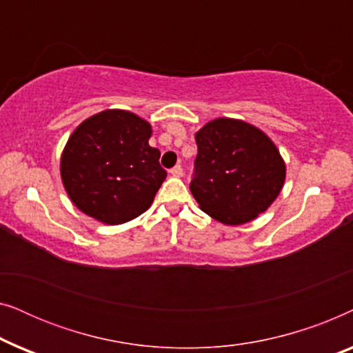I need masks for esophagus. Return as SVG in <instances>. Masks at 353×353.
<instances>
[{
  "instance_id": "1",
  "label": "esophagus",
  "mask_w": 353,
  "mask_h": 353,
  "mask_svg": "<svg viewBox=\"0 0 353 353\" xmlns=\"http://www.w3.org/2000/svg\"><path fill=\"white\" fill-rule=\"evenodd\" d=\"M170 175L172 176H181L183 175V168H181V165H175L170 170Z\"/></svg>"
}]
</instances>
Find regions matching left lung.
Returning <instances> with one entry per match:
<instances>
[{
  "mask_svg": "<svg viewBox=\"0 0 353 353\" xmlns=\"http://www.w3.org/2000/svg\"><path fill=\"white\" fill-rule=\"evenodd\" d=\"M190 190L207 215L225 225L254 220L281 191L286 167L263 132L234 119H216L196 133Z\"/></svg>",
  "mask_w": 353,
  "mask_h": 353,
  "instance_id": "1",
  "label": "left lung"
}]
</instances>
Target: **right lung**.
I'll use <instances>...</instances> for the list:
<instances>
[{
	"label": "right lung",
	"instance_id": "1",
	"mask_svg": "<svg viewBox=\"0 0 353 353\" xmlns=\"http://www.w3.org/2000/svg\"><path fill=\"white\" fill-rule=\"evenodd\" d=\"M151 125L127 110L86 119L65 144L61 176L72 202L93 219L120 225L152 204L167 172L149 146Z\"/></svg>",
	"mask_w": 353,
	"mask_h": 353
}]
</instances>
